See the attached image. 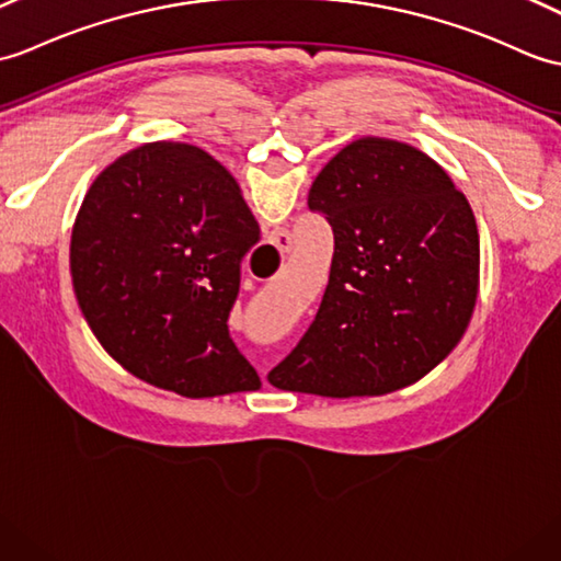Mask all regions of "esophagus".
<instances>
[{
    "label": "esophagus",
    "mask_w": 561,
    "mask_h": 561,
    "mask_svg": "<svg viewBox=\"0 0 561 561\" xmlns=\"http://www.w3.org/2000/svg\"><path fill=\"white\" fill-rule=\"evenodd\" d=\"M272 243L277 245L279 253H289V251H291V237H289V233H286V231L272 233Z\"/></svg>",
    "instance_id": "1"
}]
</instances>
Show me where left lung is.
I'll use <instances>...</instances> for the list:
<instances>
[{"instance_id":"1","label":"left lung","mask_w":561,"mask_h":561,"mask_svg":"<svg viewBox=\"0 0 561 561\" xmlns=\"http://www.w3.org/2000/svg\"><path fill=\"white\" fill-rule=\"evenodd\" d=\"M308 210L334 233L316 320L267 380L289 392L373 397L433 370L478 296V227L466 195L407 142L360 138L324 164Z\"/></svg>"}]
</instances>
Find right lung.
Here are the masks:
<instances>
[{"label": "right lung", "mask_w": 561, "mask_h": 561, "mask_svg": "<svg viewBox=\"0 0 561 561\" xmlns=\"http://www.w3.org/2000/svg\"><path fill=\"white\" fill-rule=\"evenodd\" d=\"M257 241L225 167L188 142H148L104 169L78 210V306L107 354L140 380L184 397L251 392L260 377L227 320L241 260Z\"/></svg>", "instance_id": "1"}]
</instances>
